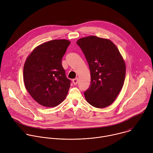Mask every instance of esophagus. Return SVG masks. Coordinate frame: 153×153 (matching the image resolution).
Segmentation results:
<instances>
[{"label":"esophagus","instance_id":"1","mask_svg":"<svg viewBox=\"0 0 153 153\" xmlns=\"http://www.w3.org/2000/svg\"><path fill=\"white\" fill-rule=\"evenodd\" d=\"M78 81H79V79H78V78H76V79H74L73 80V83L74 85H77V83H78Z\"/></svg>","mask_w":153,"mask_h":153}]
</instances>
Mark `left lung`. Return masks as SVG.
Returning <instances> with one entry per match:
<instances>
[{"instance_id":"1","label":"left lung","mask_w":153,"mask_h":153,"mask_svg":"<svg viewBox=\"0 0 153 153\" xmlns=\"http://www.w3.org/2000/svg\"><path fill=\"white\" fill-rule=\"evenodd\" d=\"M88 63L91 85L84 92L87 102L97 108L110 106L122 89L126 64L117 46L109 39L89 36L77 41Z\"/></svg>"}]
</instances>
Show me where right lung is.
<instances>
[{
  "label": "right lung",
  "mask_w": 153,
  "mask_h": 153,
  "mask_svg": "<svg viewBox=\"0 0 153 153\" xmlns=\"http://www.w3.org/2000/svg\"><path fill=\"white\" fill-rule=\"evenodd\" d=\"M54 39L37 46L27 58L23 68L25 87L39 105L53 108L66 98L71 80L67 78L62 59L70 44Z\"/></svg>",
  "instance_id": "1"
}]
</instances>
